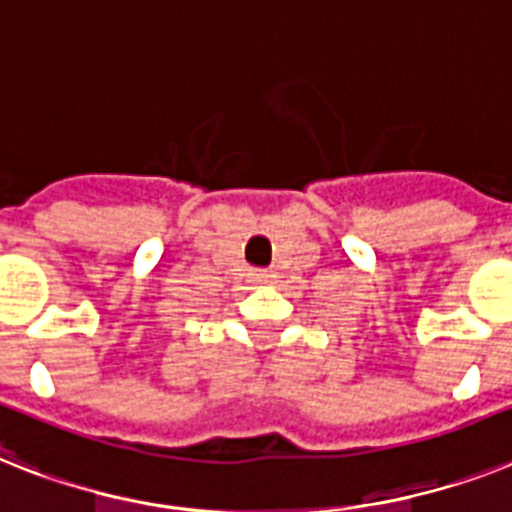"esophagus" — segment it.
I'll return each instance as SVG.
<instances>
[{
	"label": "esophagus",
	"instance_id": "esophagus-1",
	"mask_svg": "<svg viewBox=\"0 0 512 512\" xmlns=\"http://www.w3.org/2000/svg\"><path fill=\"white\" fill-rule=\"evenodd\" d=\"M249 278H252L255 284H270V281H273V273H270V270H252Z\"/></svg>",
	"mask_w": 512,
	"mask_h": 512
}]
</instances>
